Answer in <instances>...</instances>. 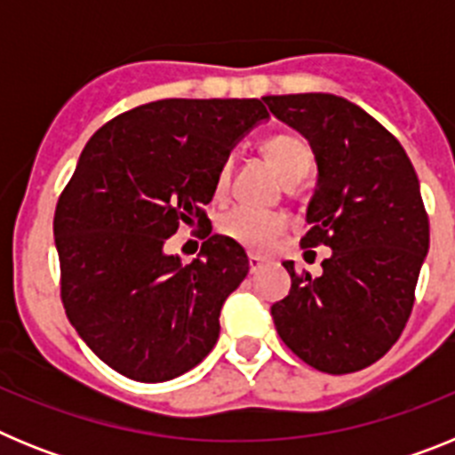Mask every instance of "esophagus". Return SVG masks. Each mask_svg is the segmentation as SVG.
I'll list each match as a JSON object with an SVG mask.
<instances>
[{"label": "esophagus", "mask_w": 455, "mask_h": 455, "mask_svg": "<svg viewBox=\"0 0 455 455\" xmlns=\"http://www.w3.org/2000/svg\"><path fill=\"white\" fill-rule=\"evenodd\" d=\"M262 264H264V259L259 255H248V268H251V273H257L259 271V268H262Z\"/></svg>", "instance_id": "esophagus-1"}]
</instances>
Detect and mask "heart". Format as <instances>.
Masks as SVG:
<instances>
[{
  "instance_id": "1",
  "label": "heart",
  "mask_w": 455,
  "mask_h": 455,
  "mask_svg": "<svg viewBox=\"0 0 455 455\" xmlns=\"http://www.w3.org/2000/svg\"><path fill=\"white\" fill-rule=\"evenodd\" d=\"M262 152L275 172L287 184H296L305 178L315 164V152L305 139L296 134H273L262 143ZM230 187V162H223L216 171L214 196L223 198ZM287 223L275 212L255 207H235L220 219L219 230L228 239L236 241L248 251H267L277 236L283 235Z\"/></svg>"
}]
</instances>
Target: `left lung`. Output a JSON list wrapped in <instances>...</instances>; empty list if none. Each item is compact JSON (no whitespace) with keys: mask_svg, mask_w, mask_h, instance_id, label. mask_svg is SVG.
Segmentation results:
<instances>
[{"mask_svg":"<svg viewBox=\"0 0 455 455\" xmlns=\"http://www.w3.org/2000/svg\"><path fill=\"white\" fill-rule=\"evenodd\" d=\"M275 118L309 140L319 184L303 248L328 246L319 277L291 275L273 303L280 339L309 367L353 373L396 344L428 252V214L401 143L357 104L331 92L267 95Z\"/></svg>","mask_w":455,"mask_h":455,"instance_id":"left-lung-1","label":"left lung"}]
</instances>
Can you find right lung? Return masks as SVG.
I'll use <instances>...</instances> for the list:
<instances>
[{
	"label": "right lung",
	"instance_id": "add662e5",
	"mask_svg": "<svg viewBox=\"0 0 455 455\" xmlns=\"http://www.w3.org/2000/svg\"><path fill=\"white\" fill-rule=\"evenodd\" d=\"M264 118L255 98L159 100L108 120L84 148L54 214L61 300L88 348L123 376L164 383L214 348L246 252L212 235L204 259L182 267L163 243L180 224L207 227L216 171Z\"/></svg>",
	"mask_w": 455,
	"mask_h": 455
}]
</instances>
